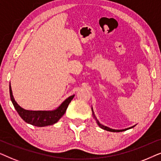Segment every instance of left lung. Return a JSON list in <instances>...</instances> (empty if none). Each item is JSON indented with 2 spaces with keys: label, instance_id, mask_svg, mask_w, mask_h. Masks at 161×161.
Segmentation results:
<instances>
[{
  "label": "left lung",
  "instance_id": "8db88e82",
  "mask_svg": "<svg viewBox=\"0 0 161 161\" xmlns=\"http://www.w3.org/2000/svg\"><path fill=\"white\" fill-rule=\"evenodd\" d=\"M92 111H93V108H92ZM93 116H94V118H95L96 119V122H97V124H98V125L99 126V127L102 128V129H103V130H107V131H110V132H122V131H125V130H129V129H130V128H132V127H134L135 126H133V127H130V128H127V129H125V130H113V129H110V128H109V127H105V126H104V125H102V124H101L100 123H99V121H98L97 119H96V118L95 117V115H94V113H93Z\"/></svg>",
  "mask_w": 161,
  "mask_h": 161
}]
</instances>
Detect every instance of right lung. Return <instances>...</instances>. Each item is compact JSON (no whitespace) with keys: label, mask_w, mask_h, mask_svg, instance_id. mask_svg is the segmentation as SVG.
<instances>
[{"label":"right lung","mask_w":161,"mask_h":161,"mask_svg":"<svg viewBox=\"0 0 161 161\" xmlns=\"http://www.w3.org/2000/svg\"><path fill=\"white\" fill-rule=\"evenodd\" d=\"M9 93L11 101H12V104H13L17 112L18 113L19 115L26 123L34 126H37V127H46V126L52 125V124L57 123L59 119L65 114L68 104H70L73 98L74 97V95L69 96L62 103L61 105L58 108L54 110L33 111L25 110L17 104L15 100L14 99L13 95H12L11 85H9Z\"/></svg>","instance_id":"add662e5"}]
</instances>
